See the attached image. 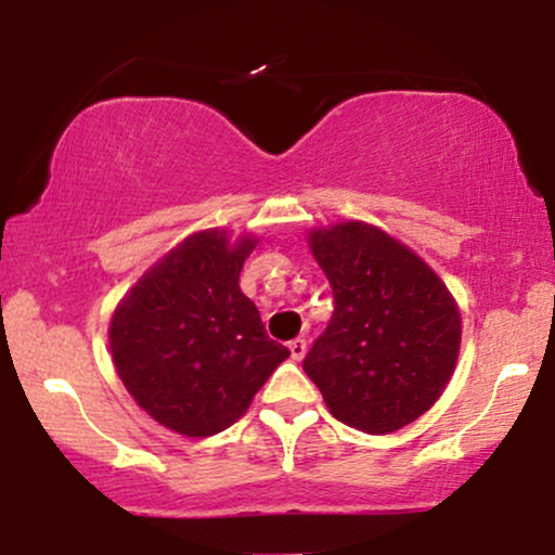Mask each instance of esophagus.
Returning <instances> with one entry per match:
<instances>
[{
	"label": "esophagus",
	"instance_id": "esophagus-1",
	"mask_svg": "<svg viewBox=\"0 0 555 555\" xmlns=\"http://www.w3.org/2000/svg\"><path fill=\"white\" fill-rule=\"evenodd\" d=\"M289 352H292V360H302L305 352H308V341H305L302 336H297V339L289 341Z\"/></svg>",
	"mask_w": 555,
	"mask_h": 555
}]
</instances>
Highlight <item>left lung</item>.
Listing matches in <instances>:
<instances>
[{
    "mask_svg": "<svg viewBox=\"0 0 555 555\" xmlns=\"http://www.w3.org/2000/svg\"><path fill=\"white\" fill-rule=\"evenodd\" d=\"M334 315L302 367L339 423L393 433L428 412L460 358L462 318L441 279L378 227L310 232Z\"/></svg>",
    "mask_w": 555,
    "mask_h": 555,
    "instance_id": "left-lung-1",
    "label": "left lung"
}]
</instances>
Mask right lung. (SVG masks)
Segmentation results:
<instances>
[{
	"mask_svg": "<svg viewBox=\"0 0 555 555\" xmlns=\"http://www.w3.org/2000/svg\"><path fill=\"white\" fill-rule=\"evenodd\" d=\"M256 237L190 234L117 305L112 358L130 397L164 428L206 438L237 423L289 358L269 339L240 271Z\"/></svg>",
	"mask_w": 555,
	"mask_h": 555,
	"instance_id": "add662e5",
	"label": "right lung"
}]
</instances>
